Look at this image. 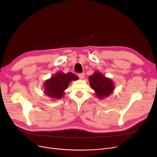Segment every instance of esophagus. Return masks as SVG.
Masks as SVG:
<instances>
[{
    "mask_svg": "<svg viewBox=\"0 0 157 157\" xmlns=\"http://www.w3.org/2000/svg\"><path fill=\"white\" fill-rule=\"evenodd\" d=\"M78 76L79 77V79H83L85 78V74L84 73H79L78 74Z\"/></svg>",
    "mask_w": 157,
    "mask_h": 157,
    "instance_id": "obj_1",
    "label": "esophagus"
}]
</instances>
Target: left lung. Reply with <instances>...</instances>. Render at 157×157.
I'll return each mask as SVG.
<instances>
[{
  "mask_svg": "<svg viewBox=\"0 0 157 157\" xmlns=\"http://www.w3.org/2000/svg\"><path fill=\"white\" fill-rule=\"evenodd\" d=\"M90 86L94 90L98 98L109 96L114 89V85L111 79L106 78L101 72L96 71L88 78Z\"/></svg>",
  "mask_w": 157,
  "mask_h": 157,
  "instance_id": "1",
  "label": "left lung"
}]
</instances>
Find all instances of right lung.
Returning <instances> with one entry per match:
<instances>
[{
  "label": "right lung",
  "instance_id": "add662e5",
  "mask_svg": "<svg viewBox=\"0 0 157 157\" xmlns=\"http://www.w3.org/2000/svg\"><path fill=\"white\" fill-rule=\"evenodd\" d=\"M78 76L72 72L65 74L56 72L50 79H47L43 85L44 94L51 98H60L63 96L64 91L72 80L78 79Z\"/></svg>",
  "mask_w": 157,
  "mask_h": 157
}]
</instances>
